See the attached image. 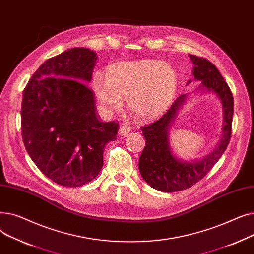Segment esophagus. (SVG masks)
Instances as JSON below:
<instances>
[{"mask_svg": "<svg viewBox=\"0 0 254 254\" xmlns=\"http://www.w3.org/2000/svg\"><path fill=\"white\" fill-rule=\"evenodd\" d=\"M129 131H130V127H129L128 126L123 125V126H120V127H119V129H118V134H119V136L126 137V136L128 135Z\"/></svg>", "mask_w": 254, "mask_h": 254, "instance_id": "34e87169", "label": "esophagus"}]
</instances>
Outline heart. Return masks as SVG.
Segmentation results:
<instances>
[{"label": "heart", "instance_id": "b5f03b06", "mask_svg": "<svg viewBox=\"0 0 254 254\" xmlns=\"http://www.w3.org/2000/svg\"><path fill=\"white\" fill-rule=\"evenodd\" d=\"M177 77L167 63L152 60L125 62L111 65L107 79L98 75L92 88L107 112L117 111L127 101L129 112L149 119L163 112L175 96Z\"/></svg>", "mask_w": 254, "mask_h": 254}]
</instances>
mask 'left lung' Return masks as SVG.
Returning <instances> with one entry per match:
<instances>
[{
    "instance_id": "obj_1",
    "label": "left lung",
    "mask_w": 254,
    "mask_h": 254,
    "mask_svg": "<svg viewBox=\"0 0 254 254\" xmlns=\"http://www.w3.org/2000/svg\"><path fill=\"white\" fill-rule=\"evenodd\" d=\"M193 64L192 75L201 81L198 88L215 92L223 109L222 137L217 147L201 161L183 162L172 153L169 144V127L186 99L179 96L169 110L155 122L142 127L145 147L140 155L139 170L142 178L151 188L164 192H174L190 189L202 180L224 153L232 136L234 115L233 93L216 66L206 59L190 55ZM191 80H189V83Z\"/></svg>"
}]
</instances>
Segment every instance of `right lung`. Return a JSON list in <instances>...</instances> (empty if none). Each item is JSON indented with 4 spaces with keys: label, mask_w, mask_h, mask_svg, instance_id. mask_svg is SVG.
<instances>
[{
    "label": "right lung",
    "mask_w": 254,
    "mask_h": 254,
    "mask_svg": "<svg viewBox=\"0 0 254 254\" xmlns=\"http://www.w3.org/2000/svg\"><path fill=\"white\" fill-rule=\"evenodd\" d=\"M97 59L88 48L64 51L39 66L22 93L25 149L47 178L68 188L98 176L105 145L118 132L116 122L99 120L95 93L85 84Z\"/></svg>",
    "instance_id": "right-lung-1"
}]
</instances>
